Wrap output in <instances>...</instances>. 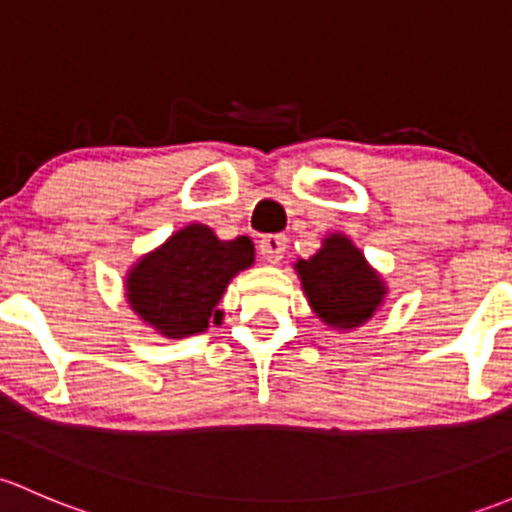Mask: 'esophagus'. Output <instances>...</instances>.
Segmentation results:
<instances>
[{"mask_svg":"<svg viewBox=\"0 0 512 512\" xmlns=\"http://www.w3.org/2000/svg\"><path fill=\"white\" fill-rule=\"evenodd\" d=\"M286 246H288L286 236L268 234L258 241V254L266 258L268 263H278L283 258V254H286Z\"/></svg>","mask_w":512,"mask_h":512,"instance_id":"esophagus-1","label":"esophagus"}]
</instances>
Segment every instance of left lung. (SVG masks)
Listing matches in <instances>:
<instances>
[{"label":"left lung","instance_id":"8db88e82","mask_svg":"<svg viewBox=\"0 0 512 512\" xmlns=\"http://www.w3.org/2000/svg\"><path fill=\"white\" fill-rule=\"evenodd\" d=\"M295 273L313 313L337 330L360 328L387 295L379 273L345 234H330L318 254L295 263Z\"/></svg>","mask_w":512,"mask_h":512}]
</instances>
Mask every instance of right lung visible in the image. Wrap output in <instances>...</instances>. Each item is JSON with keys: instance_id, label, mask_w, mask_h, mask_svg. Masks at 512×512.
I'll list each match as a JSON object with an SVG mask.
<instances>
[{"instance_id": "right-lung-1", "label": "right lung", "mask_w": 512, "mask_h": 512, "mask_svg": "<svg viewBox=\"0 0 512 512\" xmlns=\"http://www.w3.org/2000/svg\"><path fill=\"white\" fill-rule=\"evenodd\" d=\"M251 263L249 236L221 241L209 226L189 224L130 268L125 298L142 323L179 340L221 323V295Z\"/></svg>"}]
</instances>
